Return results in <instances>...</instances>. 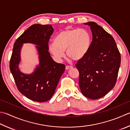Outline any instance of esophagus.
<instances>
[{
    "instance_id": "obj_1",
    "label": "esophagus",
    "mask_w": 130,
    "mask_h": 130,
    "mask_svg": "<svg viewBox=\"0 0 130 130\" xmlns=\"http://www.w3.org/2000/svg\"><path fill=\"white\" fill-rule=\"evenodd\" d=\"M73 67L72 66H66V70H68L69 69H71V68H72Z\"/></svg>"
}]
</instances>
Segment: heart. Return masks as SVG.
<instances>
[{
  "label": "heart",
  "instance_id": "heart-1",
  "mask_svg": "<svg viewBox=\"0 0 130 130\" xmlns=\"http://www.w3.org/2000/svg\"><path fill=\"white\" fill-rule=\"evenodd\" d=\"M90 44L91 37L85 29L67 28L59 33L54 42L49 43L48 50L57 60L65 57L66 50L70 58L79 60L87 54Z\"/></svg>",
  "mask_w": 130,
  "mask_h": 130
}]
</instances>
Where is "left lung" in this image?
Masks as SVG:
<instances>
[{
    "label": "left lung",
    "mask_w": 130,
    "mask_h": 130,
    "mask_svg": "<svg viewBox=\"0 0 130 130\" xmlns=\"http://www.w3.org/2000/svg\"><path fill=\"white\" fill-rule=\"evenodd\" d=\"M92 41L87 54L78 61L79 84L88 99H99L114 88L121 65V54L113 37L94 22H88Z\"/></svg>",
    "instance_id": "left-lung-1"
}]
</instances>
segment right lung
Listing matches in <instances>:
<instances>
[{
	"label": "right lung",
	"mask_w": 130,
	"mask_h": 130,
	"mask_svg": "<svg viewBox=\"0 0 130 130\" xmlns=\"http://www.w3.org/2000/svg\"><path fill=\"white\" fill-rule=\"evenodd\" d=\"M53 31L51 25L34 24L17 39L13 45L10 71L20 92L34 101L49 100L65 70V65L55 62L48 51V41ZM26 43L36 44L39 53V64L30 74L21 72L18 67L21 48Z\"/></svg>",
	"instance_id": "right-lung-1"
}]
</instances>
